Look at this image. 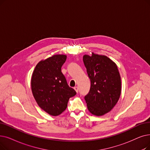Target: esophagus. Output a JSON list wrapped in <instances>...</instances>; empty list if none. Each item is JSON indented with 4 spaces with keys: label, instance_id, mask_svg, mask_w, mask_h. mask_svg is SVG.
I'll return each instance as SVG.
<instances>
[{
    "label": "esophagus",
    "instance_id": "34e87169",
    "mask_svg": "<svg viewBox=\"0 0 150 150\" xmlns=\"http://www.w3.org/2000/svg\"><path fill=\"white\" fill-rule=\"evenodd\" d=\"M74 89L75 90V91H76V93L79 92V88H78L77 86H75V87H74Z\"/></svg>",
    "mask_w": 150,
    "mask_h": 150
}]
</instances>
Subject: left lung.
Returning a JSON list of instances; mask_svg holds the SVG:
<instances>
[{
	"mask_svg": "<svg viewBox=\"0 0 150 150\" xmlns=\"http://www.w3.org/2000/svg\"><path fill=\"white\" fill-rule=\"evenodd\" d=\"M91 88L84 97L88 109L96 116H102L113 109L121 92V76L116 64L106 56L92 53L83 57Z\"/></svg>",
	"mask_w": 150,
	"mask_h": 150,
	"instance_id": "8db88e82",
	"label": "left lung"
}]
</instances>
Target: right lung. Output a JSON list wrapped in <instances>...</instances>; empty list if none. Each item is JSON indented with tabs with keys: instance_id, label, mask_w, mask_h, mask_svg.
<instances>
[{
	"instance_id": "right-lung-1",
	"label": "right lung",
	"mask_w": 150,
	"mask_h": 150,
	"mask_svg": "<svg viewBox=\"0 0 150 150\" xmlns=\"http://www.w3.org/2000/svg\"><path fill=\"white\" fill-rule=\"evenodd\" d=\"M67 56L56 54L39 62L31 79L32 92L38 106L52 116L61 114L76 91L68 85L61 71Z\"/></svg>"
}]
</instances>
